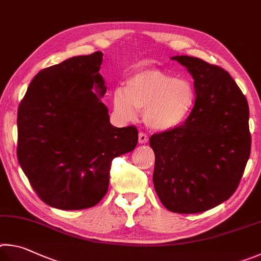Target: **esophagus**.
Here are the masks:
<instances>
[{"label": "esophagus", "instance_id": "obj_1", "mask_svg": "<svg viewBox=\"0 0 261 261\" xmlns=\"http://www.w3.org/2000/svg\"><path fill=\"white\" fill-rule=\"evenodd\" d=\"M148 140H149V138H148V135L147 134H144V133H139V143H141V144H145L148 142Z\"/></svg>", "mask_w": 261, "mask_h": 261}]
</instances>
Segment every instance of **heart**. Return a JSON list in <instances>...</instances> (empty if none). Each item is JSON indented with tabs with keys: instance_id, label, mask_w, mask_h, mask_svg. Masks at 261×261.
Returning a JSON list of instances; mask_svg holds the SVG:
<instances>
[{
	"instance_id": "heart-1",
	"label": "heart",
	"mask_w": 261,
	"mask_h": 261,
	"mask_svg": "<svg viewBox=\"0 0 261 261\" xmlns=\"http://www.w3.org/2000/svg\"><path fill=\"white\" fill-rule=\"evenodd\" d=\"M195 99V88L188 79L148 67L128 76L123 89H114L112 107L125 121H135L139 110H143L145 123L151 129L164 132L187 120Z\"/></svg>"
}]
</instances>
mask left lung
Masks as SVG:
<instances>
[{
  "mask_svg": "<svg viewBox=\"0 0 261 261\" xmlns=\"http://www.w3.org/2000/svg\"><path fill=\"white\" fill-rule=\"evenodd\" d=\"M193 75L195 107L179 127L150 138L153 186L175 213H200L234 194L250 157L249 105L229 73L203 59L173 56Z\"/></svg>",
  "mask_w": 261,
  "mask_h": 261,
  "instance_id": "8db88e82",
  "label": "left lung"
}]
</instances>
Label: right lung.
Instances as JSON below:
<instances>
[{
    "label": "right lung",
    "instance_id": "right-lung-1",
    "mask_svg": "<svg viewBox=\"0 0 261 261\" xmlns=\"http://www.w3.org/2000/svg\"><path fill=\"white\" fill-rule=\"evenodd\" d=\"M103 53L75 56L40 71L18 108L17 157L45 204L94 206L109 188L110 166L138 144L134 126L110 123Z\"/></svg>",
    "mask_w": 261,
    "mask_h": 261
}]
</instances>
